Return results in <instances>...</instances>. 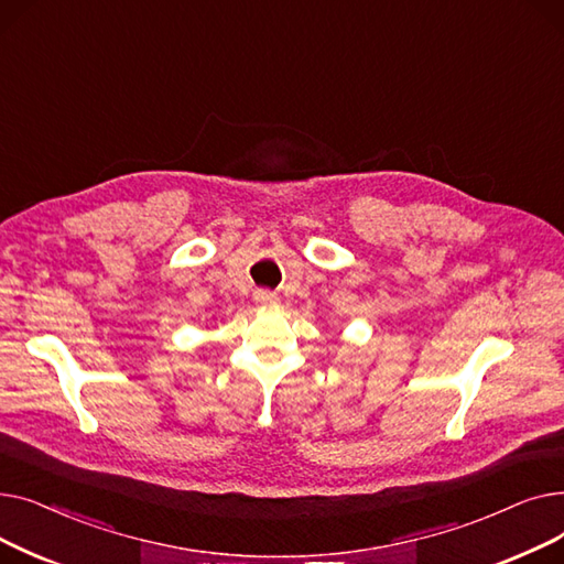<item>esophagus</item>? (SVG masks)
<instances>
[{"instance_id": "34e87169", "label": "esophagus", "mask_w": 564, "mask_h": 564, "mask_svg": "<svg viewBox=\"0 0 564 564\" xmlns=\"http://www.w3.org/2000/svg\"><path fill=\"white\" fill-rule=\"evenodd\" d=\"M253 302L258 304V306H276L279 304V297L274 292H270V290H256L253 292Z\"/></svg>"}]
</instances>
